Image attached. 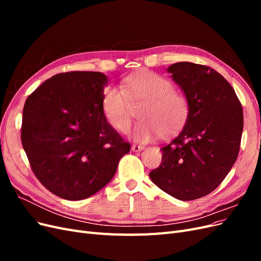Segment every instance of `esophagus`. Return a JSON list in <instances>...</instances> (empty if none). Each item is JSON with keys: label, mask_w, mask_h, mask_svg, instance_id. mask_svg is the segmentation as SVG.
I'll return each mask as SVG.
<instances>
[{"label": "esophagus", "mask_w": 261, "mask_h": 261, "mask_svg": "<svg viewBox=\"0 0 261 261\" xmlns=\"http://www.w3.org/2000/svg\"><path fill=\"white\" fill-rule=\"evenodd\" d=\"M144 149V146H140V145H136V144H134L133 146H132V150L134 152H138V151H141V150Z\"/></svg>", "instance_id": "1"}]
</instances>
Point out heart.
Here are the masks:
<instances>
[{"mask_svg":"<svg viewBox=\"0 0 261 261\" xmlns=\"http://www.w3.org/2000/svg\"><path fill=\"white\" fill-rule=\"evenodd\" d=\"M138 109L140 120L133 130L138 141H149L162 134L169 136L178 132L187 121L188 100L184 93L173 89V84L161 75L144 72L126 77L121 88L109 86L102 96V110L113 128L125 133L128 129L134 111Z\"/></svg>","mask_w":261,"mask_h":261,"instance_id":"b5f03b06","label":"heart"}]
</instances>
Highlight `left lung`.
<instances>
[{"mask_svg":"<svg viewBox=\"0 0 261 261\" xmlns=\"http://www.w3.org/2000/svg\"><path fill=\"white\" fill-rule=\"evenodd\" d=\"M168 70L183 89L189 113L149 176L163 192L188 201L215 191L232 169L241 148L243 108L230 83L211 67L179 62Z\"/></svg>","mask_w":261,"mask_h":261,"instance_id":"left-lung-1","label":"left lung"}]
</instances>
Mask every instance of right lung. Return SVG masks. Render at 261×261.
<instances>
[{"instance_id":"add662e5","label":"right lung","mask_w":261,"mask_h":261,"mask_svg":"<svg viewBox=\"0 0 261 261\" xmlns=\"http://www.w3.org/2000/svg\"><path fill=\"white\" fill-rule=\"evenodd\" d=\"M107 81L99 72L57 74L23 106L20 138L31 170L61 198L81 200L99 192L130 150L103 114Z\"/></svg>"}]
</instances>
